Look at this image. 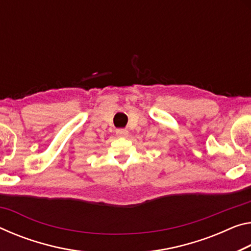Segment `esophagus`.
<instances>
[{"instance_id": "1", "label": "esophagus", "mask_w": 251, "mask_h": 251, "mask_svg": "<svg viewBox=\"0 0 251 251\" xmlns=\"http://www.w3.org/2000/svg\"><path fill=\"white\" fill-rule=\"evenodd\" d=\"M116 134H117L118 137H126L127 135H128V130L124 129V128H121V129L116 130Z\"/></svg>"}]
</instances>
